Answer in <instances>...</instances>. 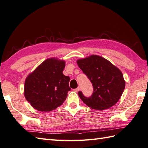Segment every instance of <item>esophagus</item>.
Segmentation results:
<instances>
[{"instance_id": "1", "label": "esophagus", "mask_w": 148, "mask_h": 148, "mask_svg": "<svg viewBox=\"0 0 148 148\" xmlns=\"http://www.w3.org/2000/svg\"><path fill=\"white\" fill-rule=\"evenodd\" d=\"M79 90H80V88H77L76 89H74V91H75V92H78L79 91Z\"/></svg>"}]
</instances>
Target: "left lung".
<instances>
[{
  "mask_svg": "<svg viewBox=\"0 0 148 148\" xmlns=\"http://www.w3.org/2000/svg\"><path fill=\"white\" fill-rule=\"evenodd\" d=\"M79 68L92 83L94 91L90 97L82 92L78 95L92 109L104 110L115 105L121 98L126 85L122 72L108 60L91 55L77 60Z\"/></svg>",
  "mask_w": 148,
  "mask_h": 148,
  "instance_id": "8db88e82",
  "label": "left lung"
}]
</instances>
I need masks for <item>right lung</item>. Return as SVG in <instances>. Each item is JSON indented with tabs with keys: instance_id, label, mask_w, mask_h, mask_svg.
<instances>
[{
	"instance_id": "1",
	"label": "right lung",
	"mask_w": 148,
	"mask_h": 148,
	"mask_svg": "<svg viewBox=\"0 0 148 148\" xmlns=\"http://www.w3.org/2000/svg\"><path fill=\"white\" fill-rule=\"evenodd\" d=\"M65 65L64 60L49 58L26 77L24 96L36 110L51 111L66 100L71 88L69 77L62 73Z\"/></svg>"
}]
</instances>
